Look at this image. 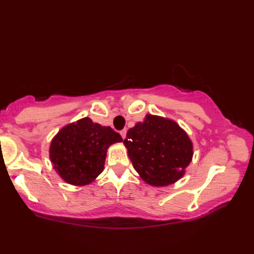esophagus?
<instances>
[{"label":"esophagus","mask_w":254,"mask_h":254,"mask_svg":"<svg viewBox=\"0 0 254 254\" xmlns=\"http://www.w3.org/2000/svg\"><path fill=\"white\" fill-rule=\"evenodd\" d=\"M120 135H121V137L123 139L126 138V136H127V130H126V128H124V130H122V131H120Z\"/></svg>","instance_id":"esophagus-1"}]
</instances>
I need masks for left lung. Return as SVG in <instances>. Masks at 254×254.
Masks as SVG:
<instances>
[{
  "label": "left lung",
  "mask_w": 254,
  "mask_h": 254,
  "mask_svg": "<svg viewBox=\"0 0 254 254\" xmlns=\"http://www.w3.org/2000/svg\"><path fill=\"white\" fill-rule=\"evenodd\" d=\"M123 143L134 169L156 187L179 180L193 155L190 138L176 122L152 115L130 128Z\"/></svg>",
  "instance_id": "obj_1"
}]
</instances>
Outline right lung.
I'll list each match as a JSON object with an SVG mask.
<instances>
[{
	"label": "right lung",
	"mask_w": 254,
	"mask_h": 254,
	"mask_svg": "<svg viewBox=\"0 0 254 254\" xmlns=\"http://www.w3.org/2000/svg\"><path fill=\"white\" fill-rule=\"evenodd\" d=\"M121 141L120 134L110 127H101L84 118L57 134L50 146V158L64 181L85 186L104 170L108 147Z\"/></svg>",
	"instance_id": "obj_1"
}]
</instances>
